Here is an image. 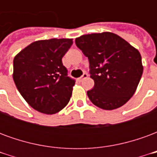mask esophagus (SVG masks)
<instances>
[{
    "label": "esophagus",
    "instance_id": "esophagus-1",
    "mask_svg": "<svg viewBox=\"0 0 157 157\" xmlns=\"http://www.w3.org/2000/svg\"><path fill=\"white\" fill-rule=\"evenodd\" d=\"M87 76H88L87 73H83V75H82V76H81V77L79 78V81H81V82H82L83 79H86V77H87Z\"/></svg>",
    "mask_w": 157,
    "mask_h": 157
}]
</instances>
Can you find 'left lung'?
I'll return each mask as SVG.
<instances>
[{
    "label": "left lung",
    "mask_w": 157,
    "mask_h": 157,
    "mask_svg": "<svg viewBox=\"0 0 157 157\" xmlns=\"http://www.w3.org/2000/svg\"><path fill=\"white\" fill-rule=\"evenodd\" d=\"M75 44L88 58L94 87L87 91L91 102L100 109L121 107L135 94L143 73L141 55L133 46L113 33L86 34Z\"/></svg>",
    "instance_id": "left-lung-1"
}]
</instances>
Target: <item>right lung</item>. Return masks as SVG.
Returning a JSON list of instances; mask_svg holds the SVG:
<instances>
[{
  "mask_svg": "<svg viewBox=\"0 0 157 157\" xmlns=\"http://www.w3.org/2000/svg\"><path fill=\"white\" fill-rule=\"evenodd\" d=\"M72 39L39 40L23 48L13 60V80L29 105L46 114L67 105L75 81L69 77L62 58Z\"/></svg>",
  "mask_w": 157,
  "mask_h": 157,
  "instance_id": "right-lung-1",
  "label": "right lung"
}]
</instances>
